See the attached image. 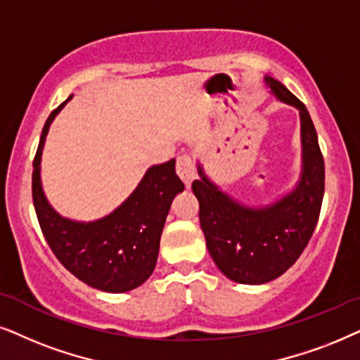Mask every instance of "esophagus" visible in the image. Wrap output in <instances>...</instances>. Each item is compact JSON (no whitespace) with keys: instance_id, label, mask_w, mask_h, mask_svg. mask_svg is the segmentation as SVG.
<instances>
[{"instance_id":"obj_1","label":"esophagus","mask_w":360,"mask_h":360,"mask_svg":"<svg viewBox=\"0 0 360 360\" xmlns=\"http://www.w3.org/2000/svg\"><path fill=\"white\" fill-rule=\"evenodd\" d=\"M176 172L186 186H191V183H193L194 177H195V167H194L193 158L188 155H183V156L177 158Z\"/></svg>"}]
</instances>
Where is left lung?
Returning a JSON list of instances; mask_svg holds the SVG:
<instances>
[{
  "label": "left lung",
  "mask_w": 360,
  "mask_h": 360,
  "mask_svg": "<svg viewBox=\"0 0 360 360\" xmlns=\"http://www.w3.org/2000/svg\"><path fill=\"white\" fill-rule=\"evenodd\" d=\"M270 92L298 108L301 122V174L293 189L275 202L252 207L214 184L198 165L193 183L199 220L212 260L229 280L263 285L281 276L308 245L324 195V160L318 133L304 103L283 84L265 75Z\"/></svg>",
  "instance_id": "obj_1"
}]
</instances>
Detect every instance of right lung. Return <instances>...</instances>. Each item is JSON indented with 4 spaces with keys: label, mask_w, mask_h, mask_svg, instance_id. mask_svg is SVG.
Here are the masks:
<instances>
[{
    "label": "right lung",
    "mask_w": 360,
    "mask_h": 360,
    "mask_svg": "<svg viewBox=\"0 0 360 360\" xmlns=\"http://www.w3.org/2000/svg\"><path fill=\"white\" fill-rule=\"evenodd\" d=\"M70 98L72 95L47 118L32 162L37 220L51 250L72 275L100 291L124 293L145 283L155 270L167 212L184 184L171 160L151 166L136 189L105 217L92 222L62 217L42 189L41 156L51 123Z\"/></svg>",
    "instance_id": "obj_1"
}]
</instances>
